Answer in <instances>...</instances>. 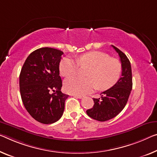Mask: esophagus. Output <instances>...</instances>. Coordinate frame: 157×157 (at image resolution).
Masks as SVG:
<instances>
[{"label": "esophagus", "mask_w": 157, "mask_h": 157, "mask_svg": "<svg viewBox=\"0 0 157 157\" xmlns=\"http://www.w3.org/2000/svg\"><path fill=\"white\" fill-rule=\"evenodd\" d=\"M74 96H75L77 98H79V99H81L83 98V95H74Z\"/></svg>", "instance_id": "esophagus-1"}]
</instances>
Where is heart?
Listing matches in <instances>:
<instances>
[{"label":"heart","instance_id":"obj_1","mask_svg":"<svg viewBox=\"0 0 157 157\" xmlns=\"http://www.w3.org/2000/svg\"><path fill=\"white\" fill-rule=\"evenodd\" d=\"M89 67L88 78L71 76L64 82V90L74 95H83L97 87L100 90H107L119 80L122 66L117 59L111 58L107 54L100 51H90L77 57L76 60L64 57L59 63L60 74L68 77L75 74L78 66Z\"/></svg>","mask_w":157,"mask_h":157}]
</instances>
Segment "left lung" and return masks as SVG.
<instances>
[{"mask_svg": "<svg viewBox=\"0 0 157 157\" xmlns=\"http://www.w3.org/2000/svg\"><path fill=\"white\" fill-rule=\"evenodd\" d=\"M112 46L119 55L122 66L121 77L114 86L101 93V98H93V107L86 111L89 117L99 121L113 119L121 112L132 87L131 62L124 52L114 45Z\"/></svg>", "mask_w": 157, "mask_h": 157, "instance_id": "obj_1", "label": "left lung"}]
</instances>
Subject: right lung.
Segmentation results:
<instances>
[{"instance_id":"right-lung-1","label":"right lung","mask_w":157,"mask_h":157,"mask_svg":"<svg viewBox=\"0 0 157 157\" xmlns=\"http://www.w3.org/2000/svg\"><path fill=\"white\" fill-rule=\"evenodd\" d=\"M62 55L63 52L55 48H39L29 55L20 72V90L24 106L41 124L57 121L69 97L61 92L59 66Z\"/></svg>"}]
</instances>
